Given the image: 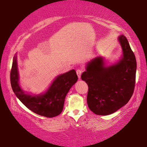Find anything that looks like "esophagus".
Returning a JSON list of instances; mask_svg holds the SVG:
<instances>
[{
    "mask_svg": "<svg viewBox=\"0 0 147 147\" xmlns=\"http://www.w3.org/2000/svg\"><path fill=\"white\" fill-rule=\"evenodd\" d=\"M76 72H77V75H78V77L79 78H80L81 75H82V73H83V70H82V69H77V71H76Z\"/></svg>",
    "mask_w": 147,
    "mask_h": 147,
    "instance_id": "1",
    "label": "esophagus"
}]
</instances>
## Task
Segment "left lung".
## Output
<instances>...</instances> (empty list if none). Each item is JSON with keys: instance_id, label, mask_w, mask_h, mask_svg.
I'll list each match as a JSON object with an SVG mask.
<instances>
[{"instance_id": "obj_1", "label": "left lung", "mask_w": 147, "mask_h": 147, "mask_svg": "<svg viewBox=\"0 0 147 147\" xmlns=\"http://www.w3.org/2000/svg\"><path fill=\"white\" fill-rule=\"evenodd\" d=\"M123 57L116 64L104 66L97 57L89 62L82 79L88 86L87 103L92 112L107 115L116 112L130 100L134 91L137 63L126 37H119Z\"/></svg>"}]
</instances>
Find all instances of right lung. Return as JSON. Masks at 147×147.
<instances>
[{
  "mask_svg": "<svg viewBox=\"0 0 147 147\" xmlns=\"http://www.w3.org/2000/svg\"><path fill=\"white\" fill-rule=\"evenodd\" d=\"M18 79L16 57H15L10 72V83L13 92L22 103L35 113L52 118L62 112L65 96L70 88L77 82L78 77L75 70L60 75L45 94L35 96L24 94L19 85Z\"/></svg>",
  "mask_w": 147,
  "mask_h": 147,
  "instance_id": "add662e5",
  "label": "right lung"
}]
</instances>
